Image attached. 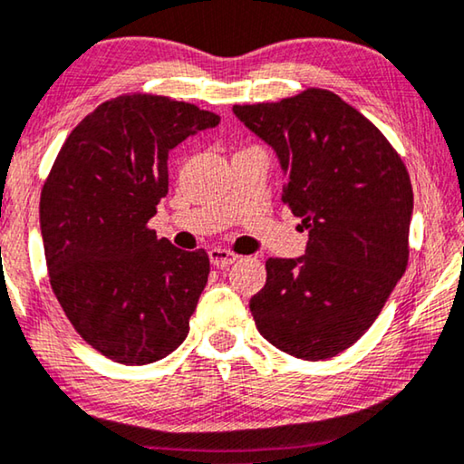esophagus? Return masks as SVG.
<instances>
[{
	"label": "esophagus",
	"mask_w": 464,
	"mask_h": 464,
	"mask_svg": "<svg viewBox=\"0 0 464 464\" xmlns=\"http://www.w3.org/2000/svg\"><path fill=\"white\" fill-rule=\"evenodd\" d=\"M208 258L214 266L225 268V266H231L233 262L239 258V256L229 252V250H223V247H212V250L208 252Z\"/></svg>",
	"instance_id": "34e87169"
}]
</instances>
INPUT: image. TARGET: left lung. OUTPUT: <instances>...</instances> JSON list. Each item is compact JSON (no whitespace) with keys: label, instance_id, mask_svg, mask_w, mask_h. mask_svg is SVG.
I'll use <instances>...</instances> for the list:
<instances>
[{"label":"left lung","instance_id":"left-lung-1","mask_svg":"<svg viewBox=\"0 0 464 464\" xmlns=\"http://www.w3.org/2000/svg\"><path fill=\"white\" fill-rule=\"evenodd\" d=\"M233 114L275 150L283 202L308 231L300 258L266 260L256 327L287 354L324 361L361 340L406 271L411 177L382 130L327 89Z\"/></svg>","mask_w":464,"mask_h":464}]
</instances>
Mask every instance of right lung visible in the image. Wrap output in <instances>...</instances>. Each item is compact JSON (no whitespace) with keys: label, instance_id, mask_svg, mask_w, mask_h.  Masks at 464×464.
Returning <instances> with one entry per match:
<instances>
[{"label":"right lung","instance_id":"1","mask_svg":"<svg viewBox=\"0 0 464 464\" xmlns=\"http://www.w3.org/2000/svg\"><path fill=\"white\" fill-rule=\"evenodd\" d=\"M220 116L162 95H121L66 137L41 191L52 289L89 345L122 364L169 356L210 273L204 250L158 239L148 220L169 193V151Z\"/></svg>","mask_w":464,"mask_h":464}]
</instances>
